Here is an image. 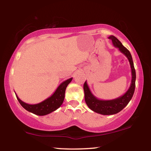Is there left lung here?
<instances>
[{"instance_id":"left-lung-1","label":"left lung","mask_w":151,"mask_h":151,"mask_svg":"<svg viewBox=\"0 0 151 151\" xmlns=\"http://www.w3.org/2000/svg\"><path fill=\"white\" fill-rule=\"evenodd\" d=\"M109 39L112 40V44L114 47L118 48L119 50L122 54L126 56L129 60L131 68L132 80L129 88L123 95L115 99L108 101L100 100V99H97L96 96H94L91 93L87 83L85 81L83 88L84 92H85V100L86 104L89 107V109L93 111L96 112V113L103 114V115H111V114L118 113L129 104L133 96L135 88V81H136V72H135L134 63L132 61L131 52L122 45V43L114 36H110Z\"/></svg>"}]
</instances>
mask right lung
<instances>
[{"label":"right lung","mask_w":151,"mask_h":151,"mask_svg":"<svg viewBox=\"0 0 151 151\" xmlns=\"http://www.w3.org/2000/svg\"><path fill=\"white\" fill-rule=\"evenodd\" d=\"M72 79L73 78H68V80L63 82L58 86L57 90L55 91L52 95L40 103L35 104H27L20 100L16 94L17 98L20 104H21V106L24 109H26L27 111L32 112L35 114H37V115H47V114L56 111L63 104L64 99H65L66 88L67 87L68 84L72 81Z\"/></svg>","instance_id":"1"}]
</instances>
